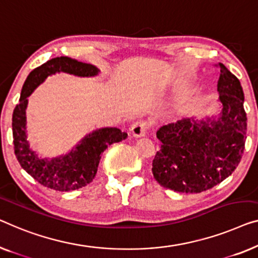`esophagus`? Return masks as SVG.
<instances>
[{
  "label": "esophagus",
  "instance_id": "obj_1",
  "mask_svg": "<svg viewBox=\"0 0 258 258\" xmlns=\"http://www.w3.org/2000/svg\"><path fill=\"white\" fill-rule=\"evenodd\" d=\"M149 129H150V123L148 121L140 120L133 124L132 134L135 137H141V136H144Z\"/></svg>",
  "mask_w": 258,
  "mask_h": 258
}]
</instances>
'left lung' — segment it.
Masks as SVG:
<instances>
[{
	"label": "left lung",
	"instance_id": "8db88e82",
	"mask_svg": "<svg viewBox=\"0 0 258 258\" xmlns=\"http://www.w3.org/2000/svg\"><path fill=\"white\" fill-rule=\"evenodd\" d=\"M215 66L220 69L222 106L219 120L198 123L184 118L157 132L162 144L152 160V174L163 187L181 193L207 191L229 177L240 163L247 138L244 94L240 80L225 65Z\"/></svg>",
	"mask_w": 258,
	"mask_h": 258
}]
</instances>
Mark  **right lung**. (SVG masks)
<instances>
[{
    "mask_svg": "<svg viewBox=\"0 0 258 258\" xmlns=\"http://www.w3.org/2000/svg\"><path fill=\"white\" fill-rule=\"evenodd\" d=\"M65 72L79 77L98 74L95 66L80 62L69 57H57L30 72L21 92L20 102L13 114L14 150L21 166L40 185L55 191H74L93 181L102 152L113 143L126 138V134L117 128H103L86 136L78 147L64 157L51 160L40 159L30 150L25 132V109L28 96L48 76Z\"/></svg>",
    "mask_w": 258,
    "mask_h": 258,
    "instance_id": "obj_1",
    "label": "right lung"
}]
</instances>
